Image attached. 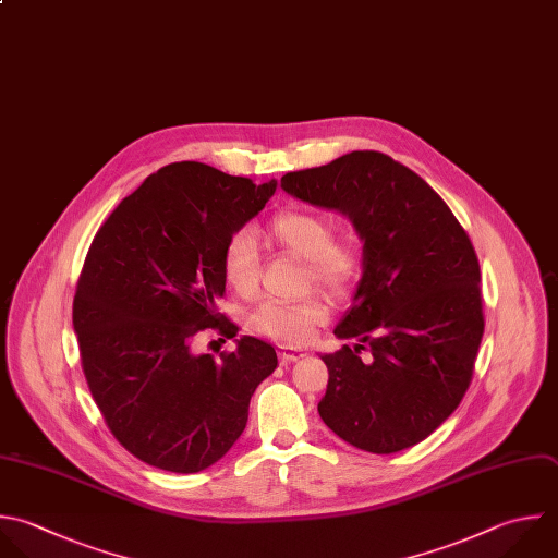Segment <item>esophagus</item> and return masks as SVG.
Returning <instances> with one entry per match:
<instances>
[{
  "instance_id": "34e87169",
  "label": "esophagus",
  "mask_w": 558,
  "mask_h": 558,
  "mask_svg": "<svg viewBox=\"0 0 558 558\" xmlns=\"http://www.w3.org/2000/svg\"><path fill=\"white\" fill-rule=\"evenodd\" d=\"M301 357H305V353H303L301 349H288V347H283L281 353H279V360H281L283 366H288V364H292V362H296V360H301Z\"/></svg>"
}]
</instances>
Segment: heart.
Here are the masks:
<instances>
[{"instance_id": "obj_1", "label": "heart", "mask_w": 558, "mask_h": 558, "mask_svg": "<svg viewBox=\"0 0 558 558\" xmlns=\"http://www.w3.org/2000/svg\"><path fill=\"white\" fill-rule=\"evenodd\" d=\"M266 235L307 259V281H316L333 294L351 290L364 270V253L355 238L333 235V220L316 211H286L275 216ZM222 277L227 286L248 296L257 290L259 257L255 238L246 231L235 233L222 251ZM329 318V303L318 296H305L299 301L268 299L259 303L248 323L262 336H268L281 344H303L312 338L316 327Z\"/></svg>"}]
</instances>
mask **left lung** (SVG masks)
Here are the masks:
<instances>
[{
    "mask_svg": "<svg viewBox=\"0 0 558 558\" xmlns=\"http://www.w3.org/2000/svg\"><path fill=\"white\" fill-rule=\"evenodd\" d=\"M281 187L344 214L362 240V279L333 329L357 344L320 355L329 371L320 418L371 453L421 442L464 397L484 333L466 231L418 174L375 150L288 172Z\"/></svg>",
    "mask_w": 558,
    "mask_h": 558,
    "instance_id": "obj_1",
    "label": "left lung"
}]
</instances>
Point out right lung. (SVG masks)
Segmentation results:
<instances>
[{
  "label": "right lung",
  "instance_id": "add662e5",
  "mask_svg": "<svg viewBox=\"0 0 558 558\" xmlns=\"http://www.w3.org/2000/svg\"><path fill=\"white\" fill-rule=\"evenodd\" d=\"M275 190L277 181L170 163L92 242L74 296L81 362L111 434L146 464L196 473L218 462L244 432L255 388L277 368L272 344L253 336L220 357L194 351L207 329L238 336L216 310L227 283L222 251Z\"/></svg>",
  "mask_w": 558,
  "mask_h": 558
}]
</instances>
